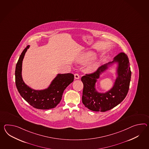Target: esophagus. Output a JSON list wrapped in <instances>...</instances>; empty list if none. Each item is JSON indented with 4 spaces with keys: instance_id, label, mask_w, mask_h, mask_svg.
<instances>
[{
    "instance_id": "34e87169",
    "label": "esophagus",
    "mask_w": 149,
    "mask_h": 149,
    "mask_svg": "<svg viewBox=\"0 0 149 149\" xmlns=\"http://www.w3.org/2000/svg\"><path fill=\"white\" fill-rule=\"evenodd\" d=\"M74 77L75 79H80V75L78 74H74Z\"/></svg>"
}]
</instances>
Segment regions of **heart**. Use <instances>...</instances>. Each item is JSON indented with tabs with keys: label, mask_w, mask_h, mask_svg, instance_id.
Instances as JSON below:
<instances>
[{
	"label": "heart",
	"mask_w": 149,
	"mask_h": 149,
	"mask_svg": "<svg viewBox=\"0 0 149 149\" xmlns=\"http://www.w3.org/2000/svg\"><path fill=\"white\" fill-rule=\"evenodd\" d=\"M96 56V54L94 52L92 51H88L87 52H84L77 59V61L81 64H85L93 60L95 58ZM98 67V62L95 61L88 65L87 69L89 72H93L97 69Z\"/></svg>",
	"instance_id": "heart-1"
}]
</instances>
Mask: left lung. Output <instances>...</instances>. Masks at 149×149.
<instances>
[{"instance_id": "8db88e82", "label": "left lung", "mask_w": 149, "mask_h": 149, "mask_svg": "<svg viewBox=\"0 0 149 149\" xmlns=\"http://www.w3.org/2000/svg\"><path fill=\"white\" fill-rule=\"evenodd\" d=\"M117 64L116 78L112 88L105 93L98 92L95 83L102 73L113 64ZM131 72L129 58L124 53H120L109 62L99 67L97 71L81 77L84 84L82 103L84 106L94 111L105 112L113 109L123 101L129 89Z\"/></svg>"}]
</instances>
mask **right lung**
Returning a JSON list of instances; mask_svg holds the SVG:
<instances>
[{"label": "right lung", "mask_w": 149, "mask_h": 149, "mask_svg": "<svg viewBox=\"0 0 149 149\" xmlns=\"http://www.w3.org/2000/svg\"><path fill=\"white\" fill-rule=\"evenodd\" d=\"M27 46L22 51L16 65L15 84L19 94L26 101L36 109L46 110L55 108L61 101L63 93L74 81L73 74H58L49 87L42 90H35L24 82L22 77V63Z\"/></svg>", "instance_id": "right-lung-1"}]
</instances>
